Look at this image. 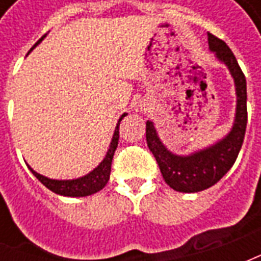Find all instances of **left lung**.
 <instances>
[{"label":"left lung","mask_w":261,"mask_h":261,"mask_svg":"<svg viewBox=\"0 0 261 261\" xmlns=\"http://www.w3.org/2000/svg\"><path fill=\"white\" fill-rule=\"evenodd\" d=\"M208 47L219 63L226 65L235 82L236 110L229 133L215 144L200 151L189 155H176L161 141L152 121H147L148 148L156 159L168 186L180 193L202 192L221 180L235 164L246 131V78L224 40L208 33Z\"/></svg>","instance_id":"8db88e82"}]
</instances>
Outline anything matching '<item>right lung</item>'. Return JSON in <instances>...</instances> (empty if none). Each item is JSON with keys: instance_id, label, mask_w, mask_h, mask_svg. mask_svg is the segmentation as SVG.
Wrapping results in <instances>:
<instances>
[{"instance_id": "add662e5", "label": "right lung", "mask_w": 261, "mask_h": 261, "mask_svg": "<svg viewBox=\"0 0 261 261\" xmlns=\"http://www.w3.org/2000/svg\"><path fill=\"white\" fill-rule=\"evenodd\" d=\"M44 37H46V35H44V36L31 48V51L36 47L39 43L42 42ZM31 51H29V53H31ZM125 116H127V113H123L120 116L119 121H117V125H116V128H114V134L113 137H112V142H110L108 152H106V156L103 158L102 162L97 165L95 169L91 170L89 173H86L85 176H81V177H76V179H69V180H57V179H50V177H46V176L37 173L36 170L32 169L29 165H28V168L31 169L32 173L36 176L39 180L42 181L44 186L47 187L48 190H51V192L56 193V194H60V196L65 197H86L91 196V194H95V193H97L99 190H102L103 187L106 186V183L109 181L114 151H116L117 144H119L120 121L124 119Z\"/></svg>"}]
</instances>
